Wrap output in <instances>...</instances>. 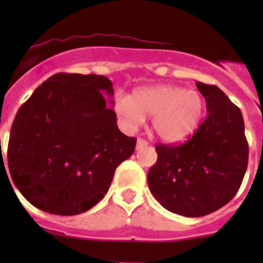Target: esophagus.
Returning <instances> with one entry per match:
<instances>
[{
	"instance_id": "1",
	"label": "esophagus",
	"mask_w": 263,
	"mask_h": 263,
	"mask_svg": "<svg viewBox=\"0 0 263 263\" xmlns=\"http://www.w3.org/2000/svg\"><path fill=\"white\" fill-rule=\"evenodd\" d=\"M147 144H148V142L146 141V140H144V139H141V137H139V139H137V145H136V147H137V148H142V147L146 146Z\"/></svg>"
}]
</instances>
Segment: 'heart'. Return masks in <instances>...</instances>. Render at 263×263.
I'll return each instance as SVG.
<instances>
[{
	"mask_svg": "<svg viewBox=\"0 0 263 263\" xmlns=\"http://www.w3.org/2000/svg\"><path fill=\"white\" fill-rule=\"evenodd\" d=\"M115 110L128 128L144 123L145 117L153 116L154 131L169 142L182 141L197 129L205 100L200 92L174 85H158L136 90L132 97L118 95Z\"/></svg>",
	"mask_w": 263,
	"mask_h": 263,
	"instance_id": "obj_1",
	"label": "heart"
}]
</instances>
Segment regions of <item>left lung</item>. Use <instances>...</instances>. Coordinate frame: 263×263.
I'll list each match as a JSON object with an SVG mask.
<instances>
[{"label":"left lung","instance_id":"1","mask_svg":"<svg viewBox=\"0 0 263 263\" xmlns=\"http://www.w3.org/2000/svg\"><path fill=\"white\" fill-rule=\"evenodd\" d=\"M208 117L181 145L155 146L158 160L147 173L150 192L171 213L205 216L227 205L239 190L248 165L242 112L215 85L196 82Z\"/></svg>","mask_w":263,"mask_h":263}]
</instances>
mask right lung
Segmentation results:
<instances>
[{
  "label": "right lung",
  "mask_w": 263,
  "mask_h": 263,
  "mask_svg": "<svg viewBox=\"0 0 263 263\" xmlns=\"http://www.w3.org/2000/svg\"><path fill=\"white\" fill-rule=\"evenodd\" d=\"M103 92L113 97L108 78L60 72L17 110L7 163L14 184L33 206L65 216L85 213L134 154L136 139L119 131Z\"/></svg>",
  "instance_id": "obj_1"
}]
</instances>
